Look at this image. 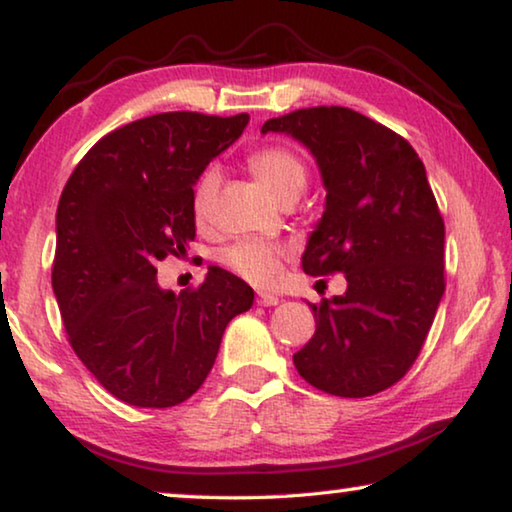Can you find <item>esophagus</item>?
<instances>
[{"label": "esophagus", "mask_w": 512, "mask_h": 512, "mask_svg": "<svg viewBox=\"0 0 512 512\" xmlns=\"http://www.w3.org/2000/svg\"><path fill=\"white\" fill-rule=\"evenodd\" d=\"M280 303V298L278 296H273V294H264V291H259L257 294V305H262V307H273V305H278Z\"/></svg>", "instance_id": "obj_1"}]
</instances>
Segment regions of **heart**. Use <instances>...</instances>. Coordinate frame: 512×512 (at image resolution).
<instances>
[{"label": "heart", "mask_w": 512, "mask_h": 512, "mask_svg": "<svg viewBox=\"0 0 512 512\" xmlns=\"http://www.w3.org/2000/svg\"><path fill=\"white\" fill-rule=\"evenodd\" d=\"M248 166L271 196L282 202L289 196H300L305 186V166L294 152L287 148H262L250 154ZM221 186V170L207 168L193 189L191 207L198 223H209L214 212V200ZM287 248L282 243L264 239H239L223 250V264L250 285L269 287L280 273Z\"/></svg>", "instance_id": "1"}]
</instances>
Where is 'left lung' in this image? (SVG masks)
<instances>
[{"mask_svg": "<svg viewBox=\"0 0 512 512\" xmlns=\"http://www.w3.org/2000/svg\"><path fill=\"white\" fill-rule=\"evenodd\" d=\"M310 150L326 209L303 253L310 275L344 273L342 296L312 305L314 337L294 355L321 392H383L417 360L444 294V221L412 145L346 107L266 120Z\"/></svg>", "mask_w": 512, "mask_h": 512, "instance_id": "1", "label": "left lung"}]
</instances>
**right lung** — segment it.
I'll return each mask as SVG.
<instances>
[{"label":"right lung","mask_w":512,"mask_h":512,"mask_svg":"<svg viewBox=\"0 0 512 512\" xmlns=\"http://www.w3.org/2000/svg\"><path fill=\"white\" fill-rule=\"evenodd\" d=\"M248 120L193 111L134 120L97 141L61 193L52 287L63 326L97 383L136 408L196 394L227 323L253 307V289L218 266L180 294L159 287L154 269L186 255L193 186Z\"/></svg>","instance_id":"add662e5"}]
</instances>
